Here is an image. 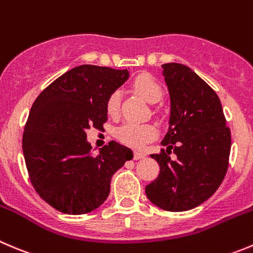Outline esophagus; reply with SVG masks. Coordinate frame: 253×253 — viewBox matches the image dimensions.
I'll return each mask as SVG.
<instances>
[{"mask_svg":"<svg viewBox=\"0 0 253 253\" xmlns=\"http://www.w3.org/2000/svg\"><path fill=\"white\" fill-rule=\"evenodd\" d=\"M144 157H146V154L143 153V152H139V151H134V153H133V158L136 159H142V158H144Z\"/></svg>","mask_w":253,"mask_h":253,"instance_id":"esophagus-1","label":"esophagus"}]
</instances>
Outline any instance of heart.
<instances>
[{
    "label": "heart",
    "mask_w": 253,
    "mask_h": 253,
    "mask_svg": "<svg viewBox=\"0 0 253 253\" xmlns=\"http://www.w3.org/2000/svg\"><path fill=\"white\" fill-rule=\"evenodd\" d=\"M131 87L134 92L139 95L142 99L146 100L149 104H156L163 96V90L161 84L154 79L152 75L147 73L138 74L131 83ZM120 102H121V94L115 90L109 95L106 100V114L112 119H116L120 114ZM157 131L156 126L152 124H125L116 129V138L121 143L132 148H141L144 143L156 138Z\"/></svg>",
    "instance_id": "b5f03b06"
}]
</instances>
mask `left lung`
Instances as JSON below:
<instances>
[{
	"instance_id": "left-lung-1",
	"label": "left lung",
	"mask_w": 253,
	"mask_h": 253,
	"mask_svg": "<svg viewBox=\"0 0 253 253\" xmlns=\"http://www.w3.org/2000/svg\"><path fill=\"white\" fill-rule=\"evenodd\" d=\"M170 96L169 128L161 153L151 154L159 175L146 186L147 198L167 211L199 207L217 190L229 167L231 132L216 92L190 68L162 65ZM176 158L170 160L169 154Z\"/></svg>"
}]
</instances>
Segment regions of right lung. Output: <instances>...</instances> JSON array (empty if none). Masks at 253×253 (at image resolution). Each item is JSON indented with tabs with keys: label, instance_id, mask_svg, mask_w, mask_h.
Instances as JSON below:
<instances>
[{
	"label": "right lung",
	"instance_id": "right-lung-1",
	"mask_svg": "<svg viewBox=\"0 0 253 253\" xmlns=\"http://www.w3.org/2000/svg\"><path fill=\"white\" fill-rule=\"evenodd\" d=\"M128 70L80 65L54 80L32 105L22 139L32 185L58 211L87 214L110 194L111 178L132 151L111 141L91 153L86 129L107 121L109 95L127 79Z\"/></svg>",
	"mask_w": 253,
	"mask_h": 253
}]
</instances>
